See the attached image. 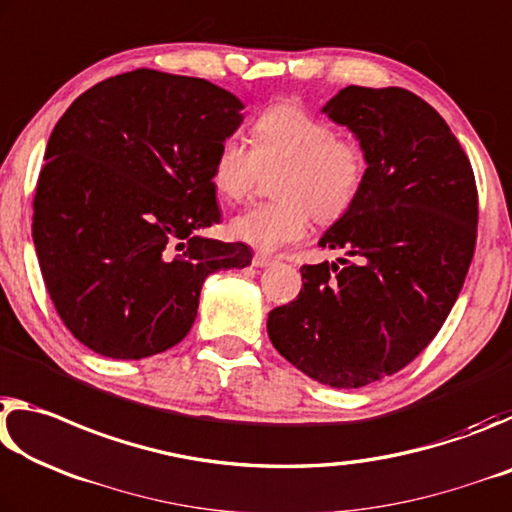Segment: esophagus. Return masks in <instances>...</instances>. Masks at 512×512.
Segmentation results:
<instances>
[{
    "label": "esophagus",
    "mask_w": 512,
    "mask_h": 512,
    "mask_svg": "<svg viewBox=\"0 0 512 512\" xmlns=\"http://www.w3.org/2000/svg\"><path fill=\"white\" fill-rule=\"evenodd\" d=\"M251 263H254V267H270L276 261H274V258H270V256H265V254H254V258H251Z\"/></svg>",
    "instance_id": "34e87169"
}]
</instances>
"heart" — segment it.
Masks as SVG:
<instances>
[{
    "label": "heart",
    "instance_id": "heart-1",
    "mask_svg": "<svg viewBox=\"0 0 512 512\" xmlns=\"http://www.w3.org/2000/svg\"><path fill=\"white\" fill-rule=\"evenodd\" d=\"M254 147L226 136L215 149L211 181L226 201L245 199L258 172L283 165L274 183L279 199L254 204L233 217L231 236L274 251L306 236L311 215L324 224L340 220L356 204L365 181V154L356 142L335 138L329 124L295 104H276L258 115Z\"/></svg>",
    "mask_w": 512,
    "mask_h": 512
}]
</instances>
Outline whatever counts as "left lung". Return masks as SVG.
I'll use <instances>...</instances> for the list:
<instances>
[{
  "label": "left lung",
  "instance_id": "obj_1",
  "mask_svg": "<svg viewBox=\"0 0 512 512\" xmlns=\"http://www.w3.org/2000/svg\"><path fill=\"white\" fill-rule=\"evenodd\" d=\"M322 113L354 133L365 181L320 238L345 258L301 267L304 288L270 311L267 333L297 370L351 390L399 372L445 324L474 256L479 197L449 124L410 90L347 86Z\"/></svg>",
  "mask_w": 512,
  "mask_h": 512
}]
</instances>
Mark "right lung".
I'll use <instances>...</instances> for the list:
<instances>
[{
    "instance_id": "add662e5",
    "label": "right lung",
    "mask_w": 512,
    "mask_h": 512,
    "mask_svg": "<svg viewBox=\"0 0 512 512\" xmlns=\"http://www.w3.org/2000/svg\"><path fill=\"white\" fill-rule=\"evenodd\" d=\"M242 108L206 79L136 70L92 86L56 122L33 245L56 313L95 354L138 360L179 345L206 276L251 265L245 242L199 236L222 217L213 156Z\"/></svg>"
}]
</instances>
